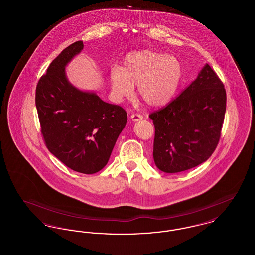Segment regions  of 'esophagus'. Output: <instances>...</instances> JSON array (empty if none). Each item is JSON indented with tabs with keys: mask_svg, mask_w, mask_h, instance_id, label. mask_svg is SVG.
I'll return each mask as SVG.
<instances>
[{
	"mask_svg": "<svg viewBox=\"0 0 255 255\" xmlns=\"http://www.w3.org/2000/svg\"><path fill=\"white\" fill-rule=\"evenodd\" d=\"M143 119V117L141 115H138V114H133L131 115V120L133 122H138V121H141Z\"/></svg>",
	"mask_w": 255,
	"mask_h": 255,
	"instance_id": "obj_1",
	"label": "esophagus"
}]
</instances>
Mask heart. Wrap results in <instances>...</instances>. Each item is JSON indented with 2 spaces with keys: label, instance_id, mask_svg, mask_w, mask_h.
Instances as JSON below:
<instances>
[{
  "label": "heart",
  "instance_id": "obj_1",
  "mask_svg": "<svg viewBox=\"0 0 255 255\" xmlns=\"http://www.w3.org/2000/svg\"><path fill=\"white\" fill-rule=\"evenodd\" d=\"M182 77L181 62L175 56L144 49L129 53L122 68L110 73L111 95L116 102H122L137 95L150 107H161L175 96Z\"/></svg>",
  "mask_w": 255,
  "mask_h": 255
}]
</instances>
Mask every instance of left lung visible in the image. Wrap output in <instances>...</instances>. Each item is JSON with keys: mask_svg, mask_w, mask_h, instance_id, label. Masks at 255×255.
<instances>
[{"mask_svg": "<svg viewBox=\"0 0 255 255\" xmlns=\"http://www.w3.org/2000/svg\"><path fill=\"white\" fill-rule=\"evenodd\" d=\"M223 83L208 64L182 94L149 116L155 125L153 157L165 173L205 162L218 144L226 113Z\"/></svg>", "mask_w": 255, "mask_h": 255, "instance_id": "left-lung-1", "label": "left lung"}]
</instances>
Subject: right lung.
<instances>
[{
  "instance_id": "1",
  "label": "right lung",
  "mask_w": 255,
  "mask_h": 255,
  "mask_svg": "<svg viewBox=\"0 0 255 255\" xmlns=\"http://www.w3.org/2000/svg\"><path fill=\"white\" fill-rule=\"evenodd\" d=\"M83 48L77 41L50 63L37 84L35 104L49 152L71 169L95 174L107 164L127 114L69 81L66 66Z\"/></svg>"
}]
</instances>
